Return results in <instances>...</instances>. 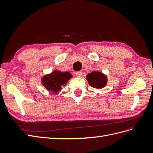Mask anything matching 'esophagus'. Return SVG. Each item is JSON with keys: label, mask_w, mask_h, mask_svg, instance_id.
Masks as SVG:
<instances>
[{"label": "esophagus", "mask_w": 153, "mask_h": 153, "mask_svg": "<svg viewBox=\"0 0 153 153\" xmlns=\"http://www.w3.org/2000/svg\"><path fill=\"white\" fill-rule=\"evenodd\" d=\"M75 74H76V76H78V77H80V76H82V71H76V72L75 73Z\"/></svg>", "instance_id": "obj_1"}]
</instances>
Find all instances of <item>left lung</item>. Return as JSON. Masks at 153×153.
Instances as JSON below:
<instances>
[{
  "label": "left lung",
  "instance_id": "1",
  "mask_svg": "<svg viewBox=\"0 0 153 153\" xmlns=\"http://www.w3.org/2000/svg\"><path fill=\"white\" fill-rule=\"evenodd\" d=\"M87 79L91 86L96 89L104 87L107 83V78L103 73L93 71L87 75Z\"/></svg>",
  "mask_w": 153,
  "mask_h": 153
}]
</instances>
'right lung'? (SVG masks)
Wrapping results in <instances>:
<instances>
[{
    "label": "right lung",
    "mask_w": 153,
    "mask_h": 153,
    "mask_svg": "<svg viewBox=\"0 0 153 153\" xmlns=\"http://www.w3.org/2000/svg\"><path fill=\"white\" fill-rule=\"evenodd\" d=\"M71 76V74L69 72L55 71L50 75L43 76L42 83L48 91L57 93L62 89V85H66L68 80L70 79Z\"/></svg>",
    "instance_id": "obj_1"
}]
</instances>
